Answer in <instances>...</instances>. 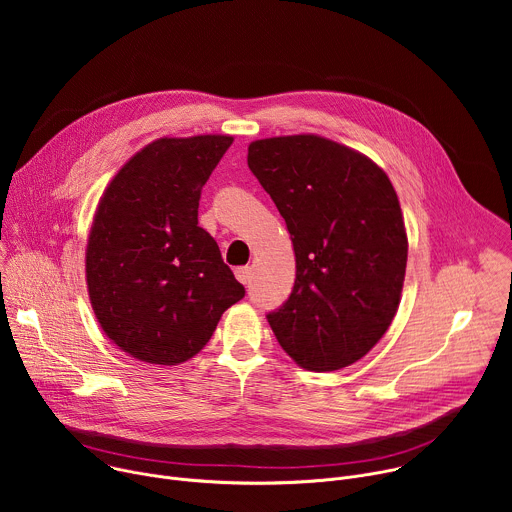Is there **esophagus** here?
Returning a JSON list of instances; mask_svg holds the SVG:
<instances>
[{"mask_svg":"<svg viewBox=\"0 0 512 512\" xmlns=\"http://www.w3.org/2000/svg\"><path fill=\"white\" fill-rule=\"evenodd\" d=\"M235 277H237L243 285H247V283L251 281V267H247V265H245V267H237V269H235Z\"/></svg>","mask_w":512,"mask_h":512,"instance_id":"1","label":"esophagus"}]
</instances>
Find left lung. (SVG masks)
<instances>
[{
    "label": "left lung",
    "instance_id": "left-lung-1",
    "mask_svg": "<svg viewBox=\"0 0 512 512\" xmlns=\"http://www.w3.org/2000/svg\"><path fill=\"white\" fill-rule=\"evenodd\" d=\"M247 164L296 253L294 289L267 322L300 367L344 369L383 338L399 308L407 235L397 192L367 156L318 135L253 141Z\"/></svg>",
    "mask_w": 512,
    "mask_h": 512
}]
</instances>
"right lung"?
<instances>
[{
  "label": "right lung",
  "mask_w": 512,
  "mask_h": 512,
  "mask_svg": "<svg viewBox=\"0 0 512 512\" xmlns=\"http://www.w3.org/2000/svg\"><path fill=\"white\" fill-rule=\"evenodd\" d=\"M231 135L162 137L107 186L87 245V285L105 334L150 364H178L210 340L245 287L198 227L206 180Z\"/></svg>",
  "instance_id": "1"
}]
</instances>
